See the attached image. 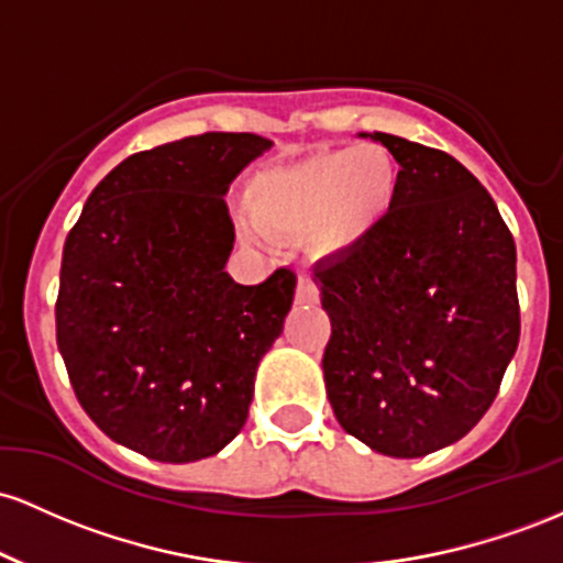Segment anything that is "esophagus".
<instances>
[{"instance_id": "esophagus-1", "label": "esophagus", "mask_w": 563, "mask_h": 563, "mask_svg": "<svg viewBox=\"0 0 563 563\" xmlns=\"http://www.w3.org/2000/svg\"><path fill=\"white\" fill-rule=\"evenodd\" d=\"M295 300H298L300 306H313V302H319V287H316L311 276H300Z\"/></svg>"}]
</instances>
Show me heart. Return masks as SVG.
Listing matches in <instances>:
<instances>
[{"mask_svg": "<svg viewBox=\"0 0 563 563\" xmlns=\"http://www.w3.org/2000/svg\"><path fill=\"white\" fill-rule=\"evenodd\" d=\"M399 197V167L383 145L319 151L268 167L247 186L252 223L274 236L308 233L324 255L369 242Z\"/></svg>", "mask_w": 563, "mask_h": 563, "instance_id": "1", "label": "heart"}]
</instances>
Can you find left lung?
<instances>
[{
    "label": "left lung",
    "mask_w": 563,
    "mask_h": 563,
    "mask_svg": "<svg viewBox=\"0 0 563 563\" xmlns=\"http://www.w3.org/2000/svg\"><path fill=\"white\" fill-rule=\"evenodd\" d=\"M399 197L362 247L313 268L332 334L324 385L345 433L388 457L450 446L484 418L519 345L516 244L454 156L375 132Z\"/></svg>",
    "instance_id": "obj_1"
}]
</instances>
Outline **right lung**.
I'll list each match as a JSON object with an SVG mask.
<instances>
[{
	"label": "right lung",
	"mask_w": 563,
	"mask_h": 563,
	"mask_svg": "<svg viewBox=\"0 0 563 563\" xmlns=\"http://www.w3.org/2000/svg\"><path fill=\"white\" fill-rule=\"evenodd\" d=\"M205 132L113 167L68 231L55 334L90 420L159 463L212 457L244 428L255 372L292 308L295 271L244 287L225 274V191L271 148Z\"/></svg>",
	"instance_id": "right-lung-1"
}]
</instances>
